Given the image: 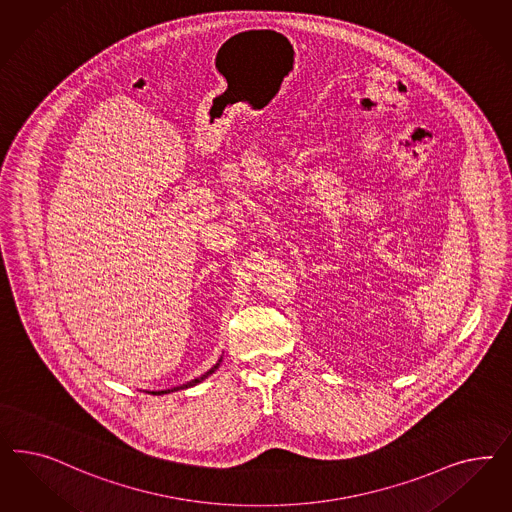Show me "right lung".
Returning a JSON list of instances; mask_svg holds the SVG:
<instances>
[{
	"label": "right lung",
	"mask_w": 512,
	"mask_h": 512,
	"mask_svg": "<svg viewBox=\"0 0 512 512\" xmlns=\"http://www.w3.org/2000/svg\"><path fill=\"white\" fill-rule=\"evenodd\" d=\"M218 365L220 363H216L215 367H211L207 373H203L201 377H198V379L190 380V382H186V384H182V386H177V388H173V390H184V388H190V386H196L198 382H201L203 379H207L209 375H213L215 373L216 369H218ZM152 394H169V390H162V392H152Z\"/></svg>",
	"instance_id": "obj_1"
}]
</instances>
